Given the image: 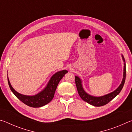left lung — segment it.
Here are the masks:
<instances>
[{"instance_id":"1","label":"left lung","mask_w":132,"mask_h":132,"mask_svg":"<svg viewBox=\"0 0 132 132\" xmlns=\"http://www.w3.org/2000/svg\"><path fill=\"white\" fill-rule=\"evenodd\" d=\"M121 55L123 61L124 62L123 79L121 83H120L119 87L115 90L112 91V92L107 94L104 95L100 96V97H95V96L89 94H88L84 90L82 84V80L79 76H76L75 82L77 87V91L80 97H81L82 100H84V101L90 104L91 105H93L94 106H101L108 104L112 100H113L116 96L119 94V93L121 91L123 87L124 86L125 79H126V63H125V60L124 59L123 56V55Z\"/></svg>"}]
</instances>
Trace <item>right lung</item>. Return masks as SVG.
Masks as SVG:
<instances>
[{"instance_id": "1", "label": "right lung", "mask_w": 132, "mask_h": 132, "mask_svg": "<svg viewBox=\"0 0 132 132\" xmlns=\"http://www.w3.org/2000/svg\"><path fill=\"white\" fill-rule=\"evenodd\" d=\"M68 72V70H63L55 73L51 77L45 87L38 93L33 95H23L18 93L13 88L8 77L7 80L11 91L18 99H19L24 104L29 106L33 107V108H39V107L45 105L52 101L54 97L56 89L57 88L58 84Z\"/></svg>"}]
</instances>
